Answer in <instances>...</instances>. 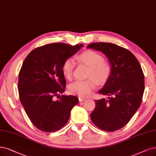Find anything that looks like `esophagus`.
<instances>
[{
    "instance_id": "34e87169",
    "label": "esophagus",
    "mask_w": 156,
    "mask_h": 156,
    "mask_svg": "<svg viewBox=\"0 0 156 156\" xmlns=\"http://www.w3.org/2000/svg\"><path fill=\"white\" fill-rule=\"evenodd\" d=\"M78 99H79V101H85V98H83V97H79Z\"/></svg>"
}]
</instances>
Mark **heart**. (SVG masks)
<instances>
[{
    "mask_svg": "<svg viewBox=\"0 0 156 156\" xmlns=\"http://www.w3.org/2000/svg\"><path fill=\"white\" fill-rule=\"evenodd\" d=\"M77 58L90 67L87 76L89 78L73 82L69 85V90L72 94L87 97L94 89L97 83L101 84L107 81L111 74L112 67L108 62L103 60L101 55L93 50L85 51L80 54ZM74 65V61L72 58H68L63 63L62 70L67 79L71 78Z\"/></svg>",
    "mask_w": 156,
    "mask_h": 156,
    "instance_id": "b5f03b06",
    "label": "heart"
}]
</instances>
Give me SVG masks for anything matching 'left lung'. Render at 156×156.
<instances>
[{"label":"left lung","mask_w":156,"mask_h":156,"mask_svg":"<svg viewBox=\"0 0 156 156\" xmlns=\"http://www.w3.org/2000/svg\"><path fill=\"white\" fill-rule=\"evenodd\" d=\"M87 48L104 53L112 67L110 77L99 91L109 97L94 100L90 119L103 130H118L129 123L141 105L145 80L140 63L130 51L114 44L92 43Z\"/></svg>","instance_id":"1"}]
</instances>
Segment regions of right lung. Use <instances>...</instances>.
I'll return each mask as SVG.
<instances>
[{"instance_id": "right-lung-1", "label": "right lung", "mask_w": 156, "mask_h": 156, "mask_svg": "<svg viewBox=\"0 0 156 156\" xmlns=\"http://www.w3.org/2000/svg\"><path fill=\"white\" fill-rule=\"evenodd\" d=\"M83 46L44 45L30 52L22 63L19 74V98L32 123L41 131L53 132L64 126L78 103L76 96H60L66 85L62 67Z\"/></svg>"}]
</instances>
